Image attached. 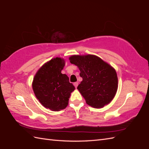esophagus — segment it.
Segmentation results:
<instances>
[{
  "label": "esophagus",
  "mask_w": 149,
  "mask_h": 149,
  "mask_svg": "<svg viewBox=\"0 0 149 149\" xmlns=\"http://www.w3.org/2000/svg\"><path fill=\"white\" fill-rule=\"evenodd\" d=\"M73 84H74V87L76 88L78 87V82H75V83H73Z\"/></svg>",
  "instance_id": "obj_1"
}]
</instances>
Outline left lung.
Wrapping results in <instances>:
<instances>
[{"label": "left lung", "mask_w": 149, "mask_h": 149, "mask_svg": "<svg viewBox=\"0 0 149 149\" xmlns=\"http://www.w3.org/2000/svg\"><path fill=\"white\" fill-rule=\"evenodd\" d=\"M71 63L77 66L83 81L77 89L88 105L100 108L109 103L118 89L115 70L96 56L73 55Z\"/></svg>", "instance_id": "obj_1"}]
</instances>
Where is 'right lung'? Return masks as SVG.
Listing matches in <instances>:
<instances>
[{
	"mask_svg": "<svg viewBox=\"0 0 149 149\" xmlns=\"http://www.w3.org/2000/svg\"><path fill=\"white\" fill-rule=\"evenodd\" d=\"M65 64L61 58H53L40 68L33 81L36 97L44 107L52 111L66 108L75 89L68 76L61 73Z\"/></svg>",
	"mask_w": 149,
	"mask_h": 149,
	"instance_id": "add662e5",
	"label": "right lung"
}]
</instances>
